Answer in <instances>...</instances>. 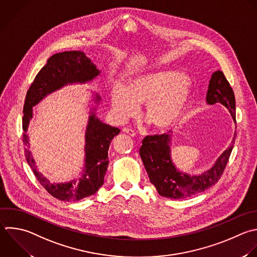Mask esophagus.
<instances>
[{
    "mask_svg": "<svg viewBox=\"0 0 257 257\" xmlns=\"http://www.w3.org/2000/svg\"><path fill=\"white\" fill-rule=\"evenodd\" d=\"M121 132H122L123 134H126V135L131 136V137H135V135H136V133H135L133 130L127 128V127H123V128L121 130Z\"/></svg>",
    "mask_w": 257,
    "mask_h": 257,
    "instance_id": "34e87169",
    "label": "esophagus"
}]
</instances>
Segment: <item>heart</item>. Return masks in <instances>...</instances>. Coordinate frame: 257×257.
Here are the masks:
<instances>
[{"mask_svg": "<svg viewBox=\"0 0 257 257\" xmlns=\"http://www.w3.org/2000/svg\"><path fill=\"white\" fill-rule=\"evenodd\" d=\"M192 95V84L184 73L161 69L133 78L124 87L116 84L111 91V107L119 119L137 112L146 104L145 117L155 130L165 132L176 126L183 117Z\"/></svg>", "mask_w": 257, "mask_h": 257, "instance_id": "b5f03b06", "label": "heart"}]
</instances>
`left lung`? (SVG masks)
<instances>
[{"label": "left lung", "instance_id": "obj_1", "mask_svg": "<svg viewBox=\"0 0 257 257\" xmlns=\"http://www.w3.org/2000/svg\"><path fill=\"white\" fill-rule=\"evenodd\" d=\"M206 102L210 105L218 102L223 104L229 110L233 120H236L234 92L220 70L215 71L211 76ZM235 138L236 132L231 144L216 160L215 164L209 170L196 176L180 172L172 162L171 135L146 137L143 140L140 155L150 182L161 196L171 199H185L204 192L220 180L232 152Z\"/></svg>", "mask_w": 257, "mask_h": 257}]
</instances>
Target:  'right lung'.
Instances as JSON below:
<instances>
[{
  "label": "right lung",
  "instance_id": "add662e5",
  "mask_svg": "<svg viewBox=\"0 0 257 257\" xmlns=\"http://www.w3.org/2000/svg\"><path fill=\"white\" fill-rule=\"evenodd\" d=\"M100 75L95 64L81 51H64L51 56L46 65L38 72L27 91L23 109V143L26 159L37 180L53 197L61 201H79L95 194L103 184L108 167V149L111 141L119 134L117 127L102 122L96 117V106L89 111L85 132V158L82 174L78 179L65 183H51L39 171L29 151L27 131L33 117V107L52 92L68 84L86 83ZM94 103L99 104L101 97L93 93Z\"/></svg>",
  "mask_w": 257,
  "mask_h": 257
}]
</instances>
